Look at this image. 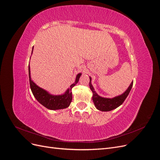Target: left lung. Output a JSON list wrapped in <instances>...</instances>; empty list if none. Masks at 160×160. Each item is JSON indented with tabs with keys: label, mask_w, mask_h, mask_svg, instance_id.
Returning <instances> with one entry per match:
<instances>
[{
	"label": "left lung",
	"mask_w": 160,
	"mask_h": 160,
	"mask_svg": "<svg viewBox=\"0 0 160 160\" xmlns=\"http://www.w3.org/2000/svg\"><path fill=\"white\" fill-rule=\"evenodd\" d=\"M89 87L92 92V101L94 104H95L96 108L100 110L101 112L112 111V110L115 109L119 107V106H120L123 103H124V101L126 99V97L129 95L130 90L132 88L133 85L132 81L130 84L128 88L126 89V91L124 92H123L120 95L116 96L113 98H105L99 96L95 92V89H94L91 84L92 78L91 77H89Z\"/></svg>",
	"instance_id": "left-lung-1"
}]
</instances>
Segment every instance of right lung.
Instances as JSON below:
<instances>
[{"label":"right lung","instance_id":"add662e5","mask_svg":"<svg viewBox=\"0 0 160 160\" xmlns=\"http://www.w3.org/2000/svg\"><path fill=\"white\" fill-rule=\"evenodd\" d=\"M32 51H33V48H32ZM28 70H29V80L31 91L36 99L41 105H42L44 107L51 110L61 109L69 107L72 100V89L78 82L80 77L82 75L81 73H78L74 83H73L63 94L59 95H54L49 93L46 90L39 87L38 85H36L34 82L31 78L30 65L28 67Z\"/></svg>","mask_w":160,"mask_h":160}]
</instances>
